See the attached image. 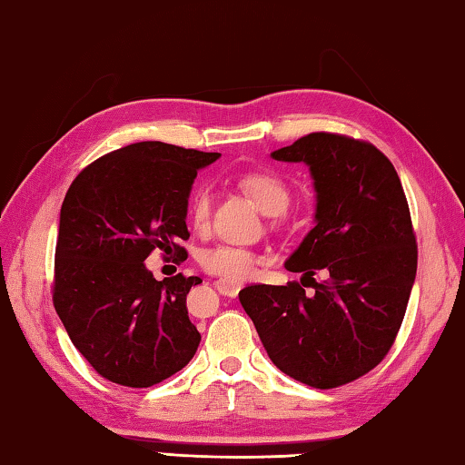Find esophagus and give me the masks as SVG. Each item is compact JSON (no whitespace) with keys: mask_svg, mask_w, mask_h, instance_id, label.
<instances>
[{"mask_svg":"<svg viewBox=\"0 0 465 465\" xmlns=\"http://www.w3.org/2000/svg\"><path fill=\"white\" fill-rule=\"evenodd\" d=\"M214 286H216V290L220 292V294L223 296H228V298H234L241 292V283H237V282H231V280H224V278H220V280H216L214 282Z\"/></svg>","mask_w":465,"mask_h":465,"instance_id":"1","label":"esophagus"}]
</instances>
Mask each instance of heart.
Listing matches in <instances>:
<instances>
[{
	"instance_id": "heart-1",
	"label": "heart",
	"mask_w": 465,
	"mask_h": 465,
	"mask_svg": "<svg viewBox=\"0 0 465 465\" xmlns=\"http://www.w3.org/2000/svg\"><path fill=\"white\" fill-rule=\"evenodd\" d=\"M241 185L257 202V206L270 216L283 214L292 202L290 185L272 171H251V173L241 177ZM190 212L195 228H203L208 224L210 192L206 185L198 187V192L193 193ZM198 262L203 272L220 275V278L231 282H245L257 273V267L263 263V257L242 247L212 245L200 251Z\"/></svg>"
}]
</instances>
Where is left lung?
Returning a JSON list of instances; mask_svg holds the SVG:
<instances>
[{
    "label": "left lung",
    "instance_id": "obj_1",
    "mask_svg": "<svg viewBox=\"0 0 465 465\" xmlns=\"http://www.w3.org/2000/svg\"><path fill=\"white\" fill-rule=\"evenodd\" d=\"M272 157L306 163L316 190V226L286 270L324 269L328 280L312 279V296L288 282L249 286L239 300L286 376L345 386L376 368L401 331L419 259L409 202L392 163L361 138L311 133Z\"/></svg>",
    "mask_w": 465,
    "mask_h": 465
}]
</instances>
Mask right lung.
Wrapping results in <instances>:
<instances>
[{
	"label": "right lung",
	"mask_w": 465,
	"mask_h": 465,
	"mask_svg": "<svg viewBox=\"0 0 465 465\" xmlns=\"http://www.w3.org/2000/svg\"><path fill=\"white\" fill-rule=\"evenodd\" d=\"M218 153L144 141L81 171L61 206L53 304L73 345L102 378L149 388L185 368L200 345L185 296L200 278L157 282L154 249L187 257V198Z\"/></svg>",
	"instance_id": "add662e5"
}]
</instances>
